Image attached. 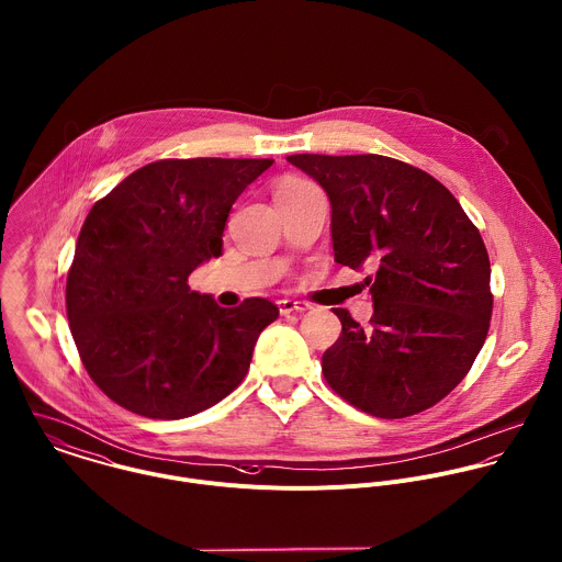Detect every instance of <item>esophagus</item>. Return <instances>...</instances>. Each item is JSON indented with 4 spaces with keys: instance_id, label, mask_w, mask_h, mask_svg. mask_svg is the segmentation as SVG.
<instances>
[{
    "instance_id": "34e87169",
    "label": "esophagus",
    "mask_w": 562,
    "mask_h": 562,
    "mask_svg": "<svg viewBox=\"0 0 562 562\" xmlns=\"http://www.w3.org/2000/svg\"><path fill=\"white\" fill-rule=\"evenodd\" d=\"M278 308L282 315H291V313H306L311 306L306 302H295V300H280Z\"/></svg>"
}]
</instances>
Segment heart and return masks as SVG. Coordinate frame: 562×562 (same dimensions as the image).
<instances>
[{
	"label": "heart",
	"instance_id": "b5f03b06",
	"mask_svg": "<svg viewBox=\"0 0 562 562\" xmlns=\"http://www.w3.org/2000/svg\"><path fill=\"white\" fill-rule=\"evenodd\" d=\"M306 189H311V184H306V182H302V180H286V182H282V184L276 189V200L286 198V195H293V193H300V191H306Z\"/></svg>",
	"mask_w": 562,
	"mask_h": 562
}]
</instances>
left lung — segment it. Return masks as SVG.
<instances>
[{
	"mask_svg": "<svg viewBox=\"0 0 562 562\" xmlns=\"http://www.w3.org/2000/svg\"><path fill=\"white\" fill-rule=\"evenodd\" d=\"M326 191L335 260L373 269L367 328L335 308L328 384L356 408L402 419L467 375L491 324V265L477 227L430 173L378 154L286 158Z\"/></svg>",
	"mask_w": 562,
	"mask_h": 562,
	"instance_id": "1",
	"label": "left lung"
}]
</instances>
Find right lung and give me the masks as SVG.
<instances>
[{
	"label": "right lung",
	"instance_id": "obj_1",
	"mask_svg": "<svg viewBox=\"0 0 562 562\" xmlns=\"http://www.w3.org/2000/svg\"><path fill=\"white\" fill-rule=\"evenodd\" d=\"M271 165L158 160L91 209L67 278V317L85 369L119 406L149 419H184L245 378L278 306L249 297L222 308L187 280L222 256L232 204Z\"/></svg>",
	"mask_w": 562,
	"mask_h": 562
}]
</instances>
